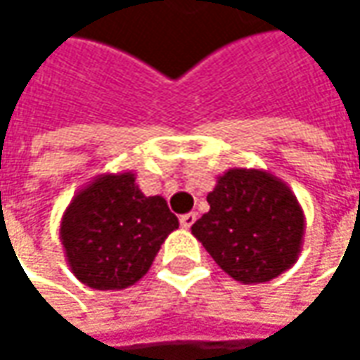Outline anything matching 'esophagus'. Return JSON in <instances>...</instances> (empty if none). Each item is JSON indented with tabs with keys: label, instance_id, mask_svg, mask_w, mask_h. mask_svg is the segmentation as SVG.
Masks as SVG:
<instances>
[{
	"label": "esophagus",
	"instance_id": "1",
	"mask_svg": "<svg viewBox=\"0 0 360 360\" xmlns=\"http://www.w3.org/2000/svg\"><path fill=\"white\" fill-rule=\"evenodd\" d=\"M179 223H181V227L189 229V227H191V225L195 223V212H187V214H181Z\"/></svg>",
	"mask_w": 360,
	"mask_h": 360
}]
</instances>
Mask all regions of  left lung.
Wrapping results in <instances>:
<instances>
[{
	"label": "left lung",
	"mask_w": 360,
	"mask_h": 360,
	"mask_svg": "<svg viewBox=\"0 0 360 360\" xmlns=\"http://www.w3.org/2000/svg\"><path fill=\"white\" fill-rule=\"evenodd\" d=\"M206 200L210 210L191 225V233L229 277L256 285L296 264L307 221L279 177L236 167L217 177Z\"/></svg>",
	"instance_id": "1"
}]
</instances>
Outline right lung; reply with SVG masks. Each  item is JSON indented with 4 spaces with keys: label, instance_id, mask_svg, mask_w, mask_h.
Wrapping results in <instances>:
<instances>
[{
    "label": "right lung",
    "instance_id": "add662e5",
    "mask_svg": "<svg viewBox=\"0 0 360 360\" xmlns=\"http://www.w3.org/2000/svg\"><path fill=\"white\" fill-rule=\"evenodd\" d=\"M179 219L162 195H146L135 173H102L66 206L60 242L72 275L91 290L116 292L152 266Z\"/></svg>",
    "mask_w": 360,
    "mask_h": 360
}]
</instances>
